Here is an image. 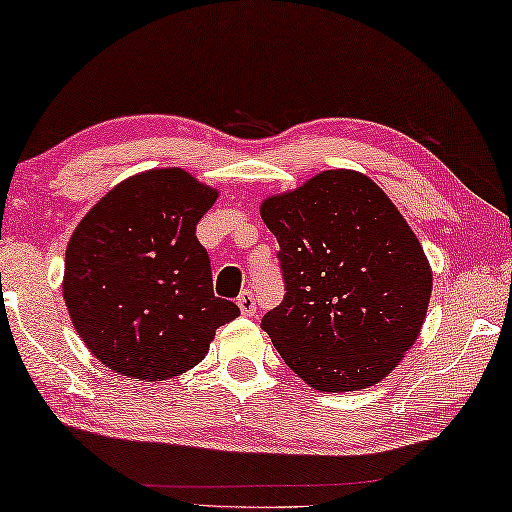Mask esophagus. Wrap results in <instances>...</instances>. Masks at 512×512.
I'll list each match as a JSON object with an SVG mask.
<instances>
[{"label": "esophagus", "instance_id": "esophagus-1", "mask_svg": "<svg viewBox=\"0 0 512 512\" xmlns=\"http://www.w3.org/2000/svg\"><path fill=\"white\" fill-rule=\"evenodd\" d=\"M237 305L243 316H255L257 312V305H255V294L250 289H243L239 298H237Z\"/></svg>", "mask_w": 512, "mask_h": 512}]
</instances>
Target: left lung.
<instances>
[{
	"label": "left lung",
	"mask_w": 512,
	"mask_h": 512,
	"mask_svg": "<svg viewBox=\"0 0 512 512\" xmlns=\"http://www.w3.org/2000/svg\"><path fill=\"white\" fill-rule=\"evenodd\" d=\"M278 239L285 298L266 312L287 367L321 392L385 378L415 344L433 275L419 239L380 186L326 170L262 202Z\"/></svg>",
	"instance_id": "left-lung-1"
}]
</instances>
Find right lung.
Segmentation results:
<instances>
[{
  "label": "right lung",
  "mask_w": 512,
  "mask_h": 512,
  "mask_svg": "<svg viewBox=\"0 0 512 512\" xmlns=\"http://www.w3.org/2000/svg\"><path fill=\"white\" fill-rule=\"evenodd\" d=\"M216 196L182 168L148 170L111 189L72 232L63 298L84 344L120 376H180L239 316L214 296L196 237Z\"/></svg>",
  "instance_id": "1"
}]
</instances>
